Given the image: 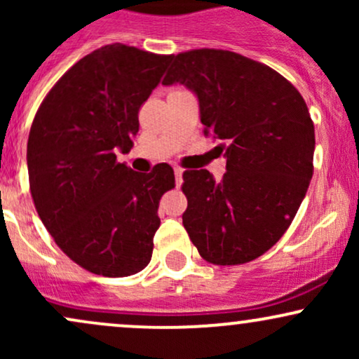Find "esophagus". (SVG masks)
Instances as JSON below:
<instances>
[{"label":"esophagus","mask_w":359,"mask_h":359,"mask_svg":"<svg viewBox=\"0 0 359 359\" xmlns=\"http://www.w3.org/2000/svg\"><path fill=\"white\" fill-rule=\"evenodd\" d=\"M174 174H175V185H177V187H180V184H182V174H184V170H182V168L175 167V168H174Z\"/></svg>","instance_id":"esophagus-1"}]
</instances>
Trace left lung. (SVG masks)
<instances>
[{
  "mask_svg": "<svg viewBox=\"0 0 359 359\" xmlns=\"http://www.w3.org/2000/svg\"><path fill=\"white\" fill-rule=\"evenodd\" d=\"M162 84L196 94L204 135L226 158L221 180L205 168L184 172L185 231L214 265L258 258L287 231L312 179L306 101L269 65L216 48L175 55Z\"/></svg>",
  "mask_w": 359,
  "mask_h": 359,
  "instance_id": "1",
  "label": "left lung"
}]
</instances>
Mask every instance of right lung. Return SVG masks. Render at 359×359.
<instances>
[{
  "label": "right lung",
  "mask_w": 359,
  "mask_h": 359,
  "mask_svg": "<svg viewBox=\"0 0 359 359\" xmlns=\"http://www.w3.org/2000/svg\"><path fill=\"white\" fill-rule=\"evenodd\" d=\"M172 59L104 45L60 77L32 123L27 165L36 212L59 248L96 275L128 277L151 259L174 170L158 163L140 174L116 154L133 147L140 106Z\"/></svg>",
  "instance_id": "obj_1"
}]
</instances>
